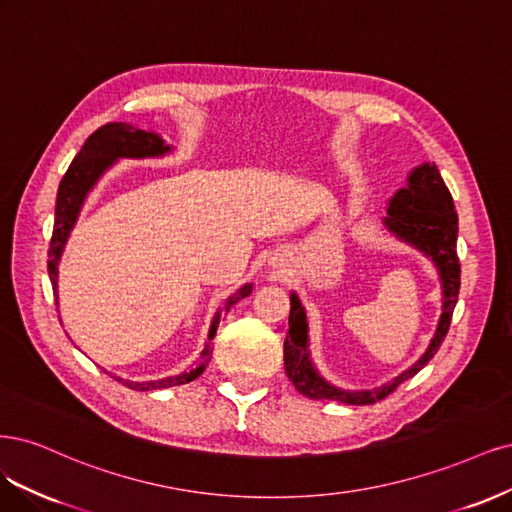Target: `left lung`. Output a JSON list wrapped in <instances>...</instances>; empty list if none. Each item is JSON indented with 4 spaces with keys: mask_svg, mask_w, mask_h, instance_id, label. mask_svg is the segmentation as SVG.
<instances>
[{
    "mask_svg": "<svg viewBox=\"0 0 512 512\" xmlns=\"http://www.w3.org/2000/svg\"><path fill=\"white\" fill-rule=\"evenodd\" d=\"M389 217L385 219L391 232L415 244L425 255H430L438 266L442 278V317L436 329V336L430 349L417 361L415 366L400 374L395 381L378 387L374 391H342L336 389L317 374L308 359V325L300 300L291 295V312H289V336L285 338V370L289 381L302 395L310 400H336L344 404L368 406L378 400H385L398 389L404 381L415 376L427 361L440 349L442 340L447 338L453 310L459 295V257H457V212L451 191L444 185V180L434 163H423L421 168L410 174L408 189L395 193L387 208Z\"/></svg>",
    "mask_w": 512,
    "mask_h": 512,
    "instance_id": "1",
    "label": "left lung"
}]
</instances>
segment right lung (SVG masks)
<instances>
[{"label":"right lung","instance_id":"add662e5","mask_svg":"<svg viewBox=\"0 0 512 512\" xmlns=\"http://www.w3.org/2000/svg\"><path fill=\"white\" fill-rule=\"evenodd\" d=\"M168 151L170 146H166V142H163L159 136L146 134V131L136 129L134 125H127V123H106L100 129H95L93 134L85 140L78 155L70 163L68 172H65V176L61 178L59 191H57L53 238H51V244H48V276H51L53 289H57V263L63 251V244L68 240V234L72 225L76 223L82 200H85V195L95 185V180L100 178L110 163L119 157H157ZM251 289L253 285H244L234 295H229L223 306V312H227L238 300L246 298V295L251 293ZM217 323H219V315L212 321L210 338L214 336V332H217ZM210 353L212 349L208 342L202 351L200 366L178 376L161 378V381H148V383H131V381H123V378H117V381H121L129 389H138V391L185 385L195 381V378L204 372V368L210 361Z\"/></svg>","mask_w":512,"mask_h":512}]
</instances>
